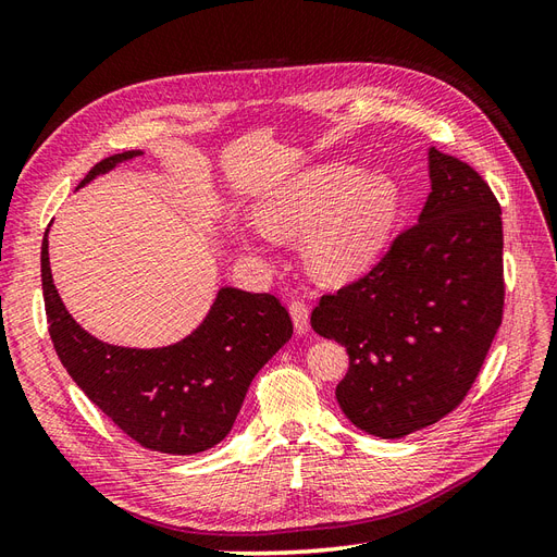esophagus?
<instances>
[{
  "instance_id": "34e87169",
  "label": "esophagus",
  "mask_w": 557,
  "mask_h": 557,
  "mask_svg": "<svg viewBox=\"0 0 557 557\" xmlns=\"http://www.w3.org/2000/svg\"><path fill=\"white\" fill-rule=\"evenodd\" d=\"M290 315H293V325L297 334H305L311 327V311L301 299L290 301Z\"/></svg>"
}]
</instances>
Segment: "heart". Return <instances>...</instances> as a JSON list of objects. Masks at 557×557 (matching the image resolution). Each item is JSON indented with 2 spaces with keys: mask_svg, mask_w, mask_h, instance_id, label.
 <instances>
[{
  "mask_svg": "<svg viewBox=\"0 0 557 557\" xmlns=\"http://www.w3.org/2000/svg\"><path fill=\"white\" fill-rule=\"evenodd\" d=\"M397 211L399 188L391 176L358 174L350 164L332 162L267 190L258 201V223L274 237L307 230L305 260L311 274L342 283L379 260Z\"/></svg>",
  "mask_w": 557,
  "mask_h": 557,
  "instance_id": "heart-1",
  "label": "heart"
}]
</instances>
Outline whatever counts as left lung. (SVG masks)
Here are the masks:
<instances>
[{"label":"left lung","instance_id":"left-lung-1","mask_svg":"<svg viewBox=\"0 0 557 557\" xmlns=\"http://www.w3.org/2000/svg\"><path fill=\"white\" fill-rule=\"evenodd\" d=\"M432 193L362 278L320 297L311 327L348 350L336 401L352 425L399 440L448 416L502 325V209L481 174L430 148Z\"/></svg>","mask_w":557,"mask_h":557}]
</instances>
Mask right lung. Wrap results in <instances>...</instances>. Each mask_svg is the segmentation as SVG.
<instances>
[{"label": "right lung", "instance_id": "obj_1", "mask_svg": "<svg viewBox=\"0 0 557 557\" xmlns=\"http://www.w3.org/2000/svg\"><path fill=\"white\" fill-rule=\"evenodd\" d=\"M125 150L97 162L78 188L139 158ZM48 332L66 372L92 404L144 448L195 455L230 434L250 381L293 336V320L269 293L221 288L201 325L162 348H125L95 339L64 309L41 244Z\"/></svg>", "mask_w": 557, "mask_h": 557}]
</instances>
